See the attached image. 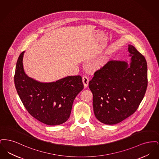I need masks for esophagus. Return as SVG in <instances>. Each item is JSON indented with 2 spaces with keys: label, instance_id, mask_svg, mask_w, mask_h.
Masks as SVG:
<instances>
[{
  "label": "esophagus",
  "instance_id": "34e87169",
  "mask_svg": "<svg viewBox=\"0 0 159 159\" xmlns=\"http://www.w3.org/2000/svg\"><path fill=\"white\" fill-rule=\"evenodd\" d=\"M82 81H83V84H84V86L85 88L88 87V84H89V79L88 78V77L87 76H84L82 77Z\"/></svg>",
  "mask_w": 159,
  "mask_h": 159
}]
</instances>
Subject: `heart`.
<instances>
[{
  "label": "heart",
  "instance_id": "obj_1",
  "mask_svg": "<svg viewBox=\"0 0 159 159\" xmlns=\"http://www.w3.org/2000/svg\"><path fill=\"white\" fill-rule=\"evenodd\" d=\"M103 63H104V60L100 59V60L97 61L95 62V65L97 67H99V66H101Z\"/></svg>",
  "mask_w": 159,
  "mask_h": 159
}]
</instances>
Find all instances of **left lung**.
Segmentation results:
<instances>
[{
    "instance_id": "1",
    "label": "left lung",
    "mask_w": 159,
    "mask_h": 159,
    "mask_svg": "<svg viewBox=\"0 0 159 159\" xmlns=\"http://www.w3.org/2000/svg\"><path fill=\"white\" fill-rule=\"evenodd\" d=\"M130 60L108 61L89 83L96 118L115 125L136 111L147 87V64L134 46L128 45Z\"/></svg>"
}]
</instances>
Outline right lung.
Segmentation results:
<instances>
[{
	"mask_svg": "<svg viewBox=\"0 0 159 159\" xmlns=\"http://www.w3.org/2000/svg\"><path fill=\"white\" fill-rule=\"evenodd\" d=\"M24 52L18 57L14 76L15 88L23 105L34 118L46 125L55 126L66 122L75 99L83 89L82 77L67 76L56 82H39L24 71Z\"/></svg>",
	"mask_w": 159,
	"mask_h": 159,
	"instance_id": "1",
	"label": "right lung"
}]
</instances>
